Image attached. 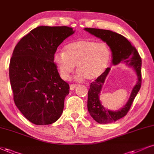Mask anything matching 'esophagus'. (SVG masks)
Masks as SVG:
<instances>
[{
    "mask_svg": "<svg viewBox=\"0 0 154 154\" xmlns=\"http://www.w3.org/2000/svg\"><path fill=\"white\" fill-rule=\"evenodd\" d=\"M77 86V84H73H73H71L70 85V89H71V90H74V89L76 88Z\"/></svg>",
    "mask_w": 154,
    "mask_h": 154,
    "instance_id": "esophagus-1",
    "label": "esophagus"
}]
</instances>
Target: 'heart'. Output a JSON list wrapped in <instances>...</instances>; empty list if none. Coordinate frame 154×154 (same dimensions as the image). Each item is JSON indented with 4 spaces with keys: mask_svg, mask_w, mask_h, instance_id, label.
<instances>
[{
    "mask_svg": "<svg viewBox=\"0 0 154 154\" xmlns=\"http://www.w3.org/2000/svg\"><path fill=\"white\" fill-rule=\"evenodd\" d=\"M111 56V50L106 43L83 39L68 43L65 47V52H56L54 62L64 80L69 78L75 65L80 71L79 77L94 80L105 71Z\"/></svg>",
    "mask_w": 154,
    "mask_h": 154,
    "instance_id": "b5f03b06",
    "label": "heart"
}]
</instances>
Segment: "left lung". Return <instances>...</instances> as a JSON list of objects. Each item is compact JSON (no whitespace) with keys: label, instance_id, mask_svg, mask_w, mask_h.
<instances>
[{"label":"left lung","instance_id":"8db88e82","mask_svg":"<svg viewBox=\"0 0 154 154\" xmlns=\"http://www.w3.org/2000/svg\"><path fill=\"white\" fill-rule=\"evenodd\" d=\"M95 36L99 38L107 43L112 52V63L117 65L119 63H125L132 67L137 75V83L133 88L128 102L122 109L116 111L106 109L100 101V94L106 78L109 74L110 68H107L101 75L92 82L88 92V111L96 122L109 123L115 122L125 116L129 111L134 98L139 91L141 86V58L134 45L121 34L109 30L98 28H84Z\"/></svg>","mask_w":154,"mask_h":154}]
</instances>
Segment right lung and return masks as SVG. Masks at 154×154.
<instances>
[{"label":"right lung","mask_w":154,"mask_h":154,"mask_svg":"<svg viewBox=\"0 0 154 154\" xmlns=\"http://www.w3.org/2000/svg\"><path fill=\"white\" fill-rule=\"evenodd\" d=\"M74 33L68 26H38L17 43L9 65L13 100L35 125H48L61 116L69 85L54 62L57 48Z\"/></svg>","instance_id":"1"}]
</instances>
